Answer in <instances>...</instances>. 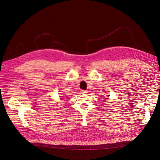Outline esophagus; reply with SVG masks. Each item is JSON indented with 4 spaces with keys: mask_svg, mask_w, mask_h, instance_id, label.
<instances>
[{
    "mask_svg": "<svg viewBox=\"0 0 160 160\" xmlns=\"http://www.w3.org/2000/svg\"><path fill=\"white\" fill-rule=\"evenodd\" d=\"M87 92H88V91H87V90H81V92L82 94H86V93H87Z\"/></svg>",
    "mask_w": 160,
    "mask_h": 160,
    "instance_id": "1",
    "label": "esophagus"
}]
</instances>
